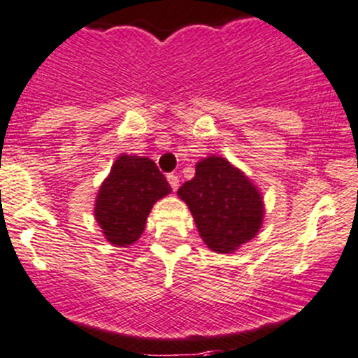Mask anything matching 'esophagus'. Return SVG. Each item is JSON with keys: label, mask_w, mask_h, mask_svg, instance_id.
I'll return each instance as SVG.
<instances>
[{"label": "esophagus", "mask_w": 358, "mask_h": 358, "mask_svg": "<svg viewBox=\"0 0 358 358\" xmlns=\"http://www.w3.org/2000/svg\"><path fill=\"white\" fill-rule=\"evenodd\" d=\"M167 180H169V184H171V187L174 191H178V187H179V178L176 174H169L167 176Z\"/></svg>", "instance_id": "34e87169"}]
</instances>
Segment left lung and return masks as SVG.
Segmentation results:
<instances>
[{"instance_id":"8db88e82","label":"left lung","mask_w":358,"mask_h":358,"mask_svg":"<svg viewBox=\"0 0 358 358\" xmlns=\"http://www.w3.org/2000/svg\"><path fill=\"white\" fill-rule=\"evenodd\" d=\"M186 201L201 240L217 254H233L259 233L263 194L238 167L212 155L196 164L194 178L178 191Z\"/></svg>"}]
</instances>
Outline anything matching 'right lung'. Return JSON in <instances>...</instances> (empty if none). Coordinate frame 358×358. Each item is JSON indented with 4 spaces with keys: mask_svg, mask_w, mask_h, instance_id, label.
Segmentation results:
<instances>
[{
    "mask_svg": "<svg viewBox=\"0 0 358 358\" xmlns=\"http://www.w3.org/2000/svg\"><path fill=\"white\" fill-rule=\"evenodd\" d=\"M171 191L153 160L120 155L95 198L94 215L102 235L116 247L132 245L143 235L153 205Z\"/></svg>",
    "mask_w": 358,
    "mask_h": 358,
    "instance_id": "add662e5",
    "label": "right lung"
}]
</instances>
